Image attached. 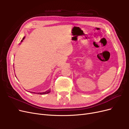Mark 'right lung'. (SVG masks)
Listing matches in <instances>:
<instances>
[{
    "label": "right lung",
    "instance_id": "1",
    "mask_svg": "<svg viewBox=\"0 0 129 129\" xmlns=\"http://www.w3.org/2000/svg\"><path fill=\"white\" fill-rule=\"evenodd\" d=\"M25 37H24V38H22V39L21 40V42H22V41H23V40H24V39H25ZM29 92H30L31 93H37V94H40V95H44V94H47V93H49L50 92V89H49V90H47L46 91H45V92H32V91H29Z\"/></svg>",
    "mask_w": 129,
    "mask_h": 129
}]
</instances>
